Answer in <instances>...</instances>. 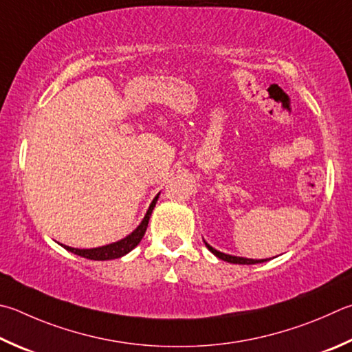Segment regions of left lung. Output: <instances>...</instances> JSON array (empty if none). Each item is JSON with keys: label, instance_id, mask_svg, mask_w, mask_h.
Returning <instances> with one entry per match:
<instances>
[{"label": "left lung", "instance_id": "obj_1", "mask_svg": "<svg viewBox=\"0 0 352 352\" xmlns=\"http://www.w3.org/2000/svg\"><path fill=\"white\" fill-rule=\"evenodd\" d=\"M204 241V240H203ZM204 245L212 252L215 257H219L223 261H228V263H234V265H255V263H263V261H267V258H261V260H254V258H245V257H237V255H229L225 252L217 251L215 248H212L209 245L208 241H204Z\"/></svg>", "mask_w": 352, "mask_h": 352}]
</instances>
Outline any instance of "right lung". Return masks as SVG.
Wrapping results in <instances>:
<instances>
[{"mask_svg":"<svg viewBox=\"0 0 352 352\" xmlns=\"http://www.w3.org/2000/svg\"><path fill=\"white\" fill-rule=\"evenodd\" d=\"M158 197H160V192L155 195L154 200H152V203L149 204L148 212H146L142 223H140L137 229H133L129 235H126L124 239L109 243V245H104L100 248H91V249H78V248H70L66 245H61V246L67 249V251L80 255V257L89 258V260H113V258L123 257V255L129 254L132 249L135 248L144 237V232H146V229H148V223H149V219L152 215V210H154L155 204H157Z\"/></svg>","mask_w":352,"mask_h":352,"instance_id":"1","label":"right lung"}]
</instances>
